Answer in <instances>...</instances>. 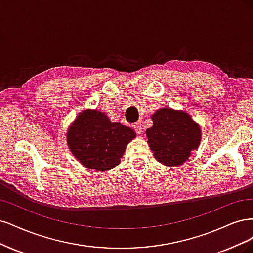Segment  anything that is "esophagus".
<instances>
[{"label":"esophagus","mask_w":253,"mask_h":253,"mask_svg":"<svg viewBox=\"0 0 253 253\" xmlns=\"http://www.w3.org/2000/svg\"><path fill=\"white\" fill-rule=\"evenodd\" d=\"M133 129H134V131H135L137 134H141V133L143 132L141 124H138V123H135V124L133 125Z\"/></svg>","instance_id":"obj_1"}]
</instances>
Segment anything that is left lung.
Returning <instances> with one entry per match:
<instances>
[{"mask_svg":"<svg viewBox=\"0 0 253 253\" xmlns=\"http://www.w3.org/2000/svg\"><path fill=\"white\" fill-rule=\"evenodd\" d=\"M146 130L153 156L165 166H181L201 143V127L183 110L161 108L151 116Z\"/></svg>","mask_w":253,"mask_h":253,"instance_id":"8db88e82","label":"left lung"}]
</instances>
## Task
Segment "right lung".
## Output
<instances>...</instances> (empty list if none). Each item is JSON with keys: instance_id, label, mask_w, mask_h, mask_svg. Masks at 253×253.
I'll return each mask as SVG.
<instances>
[{"instance_id": "obj_1", "label": "right lung", "mask_w": 253, "mask_h": 253, "mask_svg": "<svg viewBox=\"0 0 253 253\" xmlns=\"http://www.w3.org/2000/svg\"><path fill=\"white\" fill-rule=\"evenodd\" d=\"M128 126L111 122L104 112H80L69 126L67 144L76 159L89 169L107 171L121 163L127 144L135 137Z\"/></svg>"}]
</instances>
